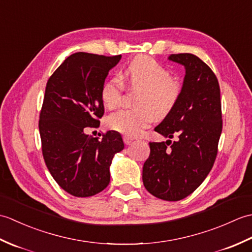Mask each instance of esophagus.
<instances>
[{
	"mask_svg": "<svg viewBox=\"0 0 252 252\" xmlns=\"http://www.w3.org/2000/svg\"><path fill=\"white\" fill-rule=\"evenodd\" d=\"M122 138H123V142H125L126 145H130V144H131L132 141H133V138L130 137V136H127V135H123Z\"/></svg>",
	"mask_w": 252,
	"mask_h": 252,
	"instance_id": "1",
	"label": "esophagus"
}]
</instances>
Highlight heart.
<instances>
[{
	"instance_id": "heart-1",
	"label": "heart",
	"mask_w": 252,
	"mask_h": 252,
	"mask_svg": "<svg viewBox=\"0 0 252 252\" xmlns=\"http://www.w3.org/2000/svg\"><path fill=\"white\" fill-rule=\"evenodd\" d=\"M121 79L133 88H140L135 97L138 106L111 114L107 118V126L127 136L142 134L156 115H168L182 92L179 80L169 76L167 69L149 56H138L127 63ZM122 94L123 83L118 78L107 80L101 87V100L109 109L120 105Z\"/></svg>"
}]
</instances>
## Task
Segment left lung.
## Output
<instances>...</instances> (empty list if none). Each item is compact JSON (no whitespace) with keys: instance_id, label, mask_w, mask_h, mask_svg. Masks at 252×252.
Masks as SVG:
<instances>
[{"instance_id":"1","label":"left lung","mask_w":252,"mask_h":252,"mask_svg":"<svg viewBox=\"0 0 252 252\" xmlns=\"http://www.w3.org/2000/svg\"><path fill=\"white\" fill-rule=\"evenodd\" d=\"M169 61L185 68L179 100L155 127L168 140L149 143L143 183L155 197L178 201L190 195L210 172L222 132L220 85L216 74L196 55L172 54Z\"/></svg>"}]
</instances>
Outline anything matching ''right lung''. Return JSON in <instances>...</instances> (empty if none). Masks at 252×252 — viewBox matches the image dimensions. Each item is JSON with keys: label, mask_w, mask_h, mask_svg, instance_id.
Segmentation results:
<instances>
[{"label": "right lung", "mask_w": 252, "mask_h": 252, "mask_svg": "<svg viewBox=\"0 0 252 252\" xmlns=\"http://www.w3.org/2000/svg\"><path fill=\"white\" fill-rule=\"evenodd\" d=\"M120 60L121 55L74 53L46 83L39 121L42 154L56 183L72 196L90 197L105 189L112 158L125 148L116 131L100 140L84 133L99 125L101 87Z\"/></svg>", "instance_id": "obj_1"}]
</instances>
